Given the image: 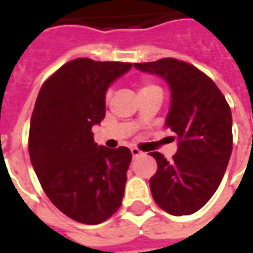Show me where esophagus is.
I'll return each instance as SVG.
<instances>
[{
	"mask_svg": "<svg viewBox=\"0 0 253 253\" xmlns=\"http://www.w3.org/2000/svg\"><path fill=\"white\" fill-rule=\"evenodd\" d=\"M142 152L141 150H138L137 148H132L131 149V156H132V159H138V157H141L142 156Z\"/></svg>",
	"mask_w": 253,
	"mask_h": 253,
	"instance_id": "34e87169",
	"label": "esophagus"
}]
</instances>
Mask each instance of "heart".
Listing matches in <instances>:
<instances>
[{
  "instance_id": "heart-1",
  "label": "heart",
  "mask_w": 253,
  "mask_h": 253,
  "mask_svg": "<svg viewBox=\"0 0 253 253\" xmlns=\"http://www.w3.org/2000/svg\"><path fill=\"white\" fill-rule=\"evenodd\" d=\"M153 88H157L156 85H153V84H143L142 88H141V92H143V90H148V89H153ZM111 96V89L107 92V99H110Z\"/></svg>"
}]
</instances>
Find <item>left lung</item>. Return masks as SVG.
Returning <instances> with one entry per match:
<instances>
[{
  "mask_svg": "<svg viewBox=\"0 0 253 253\" xmlns=\"http://www.w3.org/2000/svg\"><path fill=\"white\" fill-rule=\"evenodd\" d=\"M134 67L157 74L170 88L165 127L175 134L177 152L170 161L150 153L157 161L149 181L153 199L172 215L194 214L214 195L228 167L233 146L230 107L211 78L190 63L164 58Z\"/></svg>",
  "mask_w": 253,
  "mask_h": 253,
  "instance_id": "8db88e82",
  "label": "left lung"
}]
</instances>
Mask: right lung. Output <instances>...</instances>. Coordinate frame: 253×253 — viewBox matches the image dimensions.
Returning <instances> with one entry per match:
<instances>
[{
    "mask_svg": "<svg viewBox=\"0 0 253 253\" xmlns=\"http://www.w3.org/2000/svg\"><path fill=\"white\" fill-rule=\"evenodd\" d=\"M132 67L78 58L42 85L32 112L28 150L42 188L63 214L101 223L121 207L130 149L94 142L92 127L105 116V93Z\"/></svg>",
    "mask_w": 253,
    "mask_h": 253,
    "instance_id": "obj_1",
    "label": "right lung"
}]
</instances>
